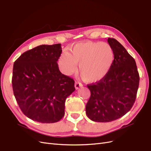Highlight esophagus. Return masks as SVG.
Here are the masks:
<instances>
[{
  "label": "esophagus",
  "instance_id": "34e87169",
  "mask_svg": "<svg viewBox=\"0 0 151 151\" xmlns=\"http://www.w3.org/2000/svg\"><path fill=\"white\" fill-rule=\"evenodd\" d=\"M81 87H83V84L79 83V82L76 81L75 82V88L76 89H78L79 88H81Z\"/></svg>",
  "mask_w": 151,
  "mask_h": 151
}]
</instances>
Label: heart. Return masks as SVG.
Returning a JSON list of instances; mask_svg holds the SVG:
<instances>
[{"label": "heart", "instance_id": "heart-1", "mask_svg": "<svg viewBox=\"0 0 151 151\" xmlns=\"http://www.w3.org/2000/svg\"><path fill=\"white\" fill-rule=\"evenodd\" d=\"M115 53L108 43L84 41L68 48L59 58L65 74L70 75L79 63L81 77L86 83H95L107 75L113 63Z\"/></svg>", "mask_w": 151, "mask_h": 151}]
</instances>
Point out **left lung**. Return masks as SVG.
Returning <instances> with one entry per match:
<instances>
[{
    "label": "left lung",
    "mask_w": 151,
    "mask_h": 151,
    "mask_svg": "<svg viewBox=\"0 0 151 151\" xmlns=\"http://www.w3.org/2000/svg\"><path fill=\"white\" fill-rule=\"evenodd\" d=\"M115 58L107 75L95 84H88L91 96L86 106L89 119L109 122L129 112L135 103L139 74L134 58L114 38H108Z\"/></svg>",
    "instance_id": "1"
}]
</instances>
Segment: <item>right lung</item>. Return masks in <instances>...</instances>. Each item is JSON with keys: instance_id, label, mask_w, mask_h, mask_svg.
Returning a JSON list of instances; mask_svg holds the SVG:
<instances>
[{"instance_id": "obj_1", "label": "right lung", "mask_w": 151, "mask_h": 151, "mask_svg": "<svg viewBox=\"0 0 151 151\" xmlns=\"http://www.w3.org/2000/svg\"><path fill=\"white\" fill-rule=\"evenodd\" d=\"M62 52L60 43L40 45L14 63V94L22 112L32 120L55 123L64 116L66 98L75 88L73 79L58 68Z\"/></svg>"}]
</instances>
